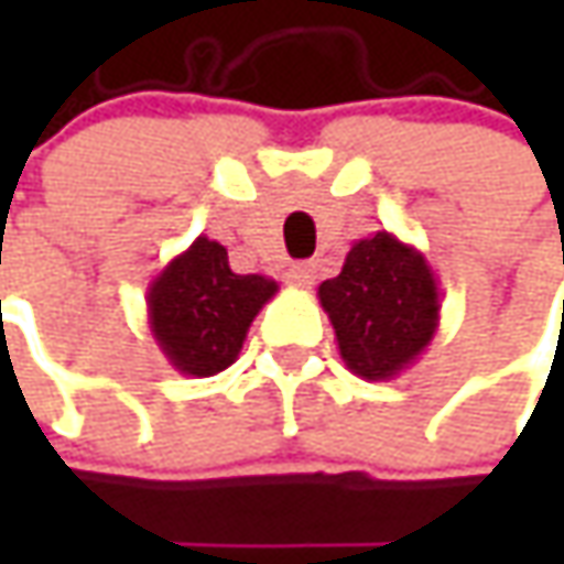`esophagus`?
Listing matches in <instances>:
<instances>
[{
    "label": "esophagus",
    "instance_id": "obj_1",
    "mask_svg": "<svg viewBox=\"0 0 564 564\" xmlns=\"http://www.w3.org/2000/svg\"><path fill=\"white\" fill-rule=\"evenodd\" d=\"M285 279L292 282L294 289H311L314 285V263H294L292 270L285 272Z\"/></svg>",
    "mask_w": 564,
    "mask_h": 564
}]
</instances>
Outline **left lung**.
I'll list each match as a JSON object with an SVG mask.
<instances>
[{"mask_svg": "<svg viewBox=\"0 0 564 564\" xmlns=\"http://www.w3.org/2000/svg\"><path fill=\"white\" fill-rule=\"evenodd\" d=\"M316 297L336 329L338 355L360 379L386 382L408 370L440 329V285L426 257L392 231L351 245L336 279Z\"/></svg>", "mask_w": 564, "mask_h": 564, "instance_id": "left-lung-1", "label": "left lung"}]
</instances>
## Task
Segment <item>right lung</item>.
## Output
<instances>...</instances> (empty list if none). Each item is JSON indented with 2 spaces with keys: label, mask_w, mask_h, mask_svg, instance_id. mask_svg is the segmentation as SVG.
<instances>
[{
  "label": "right lung",
  "mask_w": 564,
  "mask_h": 564,
  "mask_svg": "<svg viewBox=\"0 0 564 564\" xmlns=\"http://www.w3.org/2000/svg\"><path fill=\"white\" fill-rule=\"evenodd\" d=\"M275 292L267 275L231 272L226 248L200 235L150 282V333L178 373L216 377L238 360L253 316Z\"/></svg>",
  "instance_id": "add662e5"
}]
</instances>
